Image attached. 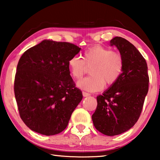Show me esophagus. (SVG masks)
<instances>
[{
    "label": "esophagus",
    "instance_id": "obj_1",
    "mask_svg": "<svg viewBox=\"0 0 160 160\" xmlns=\"http://www.w3.org/2000/svg\"><path fill=\"white\" fill-rule=\"evenodd\" d=\"M82 95H83V97H88L90 95V94L86 92H82Z\"/></svg>",
    "mask_w": 160,
    "mask_h": 160
}]
</instances>
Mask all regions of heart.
Listing matches in <instances>:
<instances>
[{"label":"heart","instance_id":"heart-1","mask_svg":"<svg viewBox=\"0 0 160 160\" xmlns=\"http://www.w3.org/2000/svg\"><path fill=\"white\" fill-rule=\"evenodd\" d=\"M82 58L73 56L68 61L72 77L82 79L91 68V76L78 82V86L90 92H98L117 82L123 73L124 61L118 52L100 45L94 46L83 53Z\"/></svg>","mask_w":160,"mask_h":160}]
</instances>
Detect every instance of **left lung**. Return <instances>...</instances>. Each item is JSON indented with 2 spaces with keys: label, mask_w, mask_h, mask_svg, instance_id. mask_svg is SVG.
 <instances>
[{
  "label": "left lung",
  "mask_w": 160,
  "mask_h": 160,
  "mask_svg": "<svg viewBox=\"0 0 160 160\" xmlns=\"http://www.w3.org/2000/svg\"><path fill=\"white\" fill-rule=\"evenodd\" d=\"M123 56L124 68L114 85L97 97L92 116L95 128L108 136L119 135L133 126L141 113L149 88L145 59L128 40L116 37L110 41Z\"/></svg>",
  "instance_id": "left-lung-1"
}]
</instances>
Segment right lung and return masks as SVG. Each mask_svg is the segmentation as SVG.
<instances>
[{"label":"right lung","instance_id":"right-lung-1","mask_svg":"<svg viewBox=\"0 0 160 160\" xmlns=\"http://www.w3.org/2000/svg\"><path fill=\"white\" fill-rule=\"evenodd\" d=\"M81 48L69 42L44 40L27 50L18 63L14 92L20 118L40 134L60 133L82 99L68 61Z\"/></svg>","mask_w":160,"mask_h":160}]
</instances>
